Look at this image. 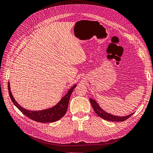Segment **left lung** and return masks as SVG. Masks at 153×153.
Instances as JSON below:
<instances>
[{
  "mask_svg": "<svg viewBox=\"0 0 153 153\" xmlns=\"http://www.w3.org/2000/svg\"><path fill=\"white\" fill-rule=\"evenodd\" d=\"M90 101L91 105L93 107V108L95 112L100 117L105 119L106 120L108 121H114V122H123L126 120V119H129L131 116L133 115V114H131L129 115L124 116V117H119V116H116V115H113L110 114L106 112H105L99 107V105H98V103L96 102L95 100H92L91 99H90Z\"/></svg>",
  "mask_w": 153,
  "mask_h": 153,
  "instance_id": "left-lung-1",
  "label": "left lung"
}]
</instances>
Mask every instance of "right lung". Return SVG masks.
<instances>
[{"instance_id":"add662e5","label":"right lung","mask_w":153,"mask_h":153,"mask_svg":"<svg viewBox=\"0 0 153 153\" xmlns=\"http://www.w3.org/2000/svg\"><path fill=\"white\" fill-rule=\"evenodd\" d=\"M76 85H75L73 86L68 91L60 102L54 107L48 108L46 110H42V111H31L24 108L18 104L17 102L15 100L14 97L11 94L9 82L8 83V90L10 99L14 104L19 108V111L26 116L30 119L34 121L38 122L41 123H53L59 120L62 118L65 115L67 109H68V102L70 98V95L72 93L73 90L76 87Z\"/></svg>"}]
</instances>
